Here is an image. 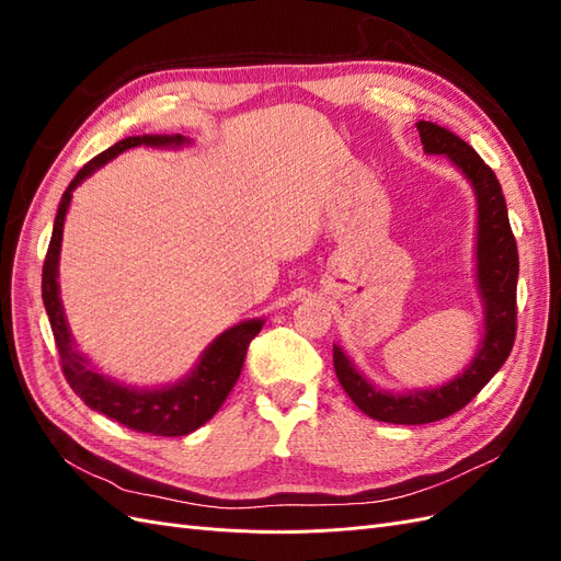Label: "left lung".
Masks as SVG:
<instances>
[{"label": "left lung", "instance_id": "8db88e82", "mask_svg": "<svg viewBox=\"0 0 561 561\" xmlns=\"http://www.w3.org/2000/svg\"><path fill=\"white\" fill-rule=\"evenodd\" d=\"M416 130L423 151L445 154L466 175L478 198V257L474 260H478V290L484 309V336L480 351L461 375L445 386L407 390V393L377 388L355 369L342 348H332L336 379L355 407L371 419L400 423V426L433 423L463 410L503 367L517 332L519 257L501 184L478 151L451 130L431 122H419Z\"/></svg>", "mask_w": 561, "mask_h": 561}]
</instances>
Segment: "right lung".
Listing matches in <instances>:
<instances>
[{"label":"right lung","instance_id":"add662e5","mask_svg":"<svg viewBox=\"0 0 561 561\" xmlns=\"http://www.w3.org/2000/svg\"><path fill=\"white\" fill-rule=\"evenodd\" d=\"M186 142L190 140H186L184 135H133V138L112 145L103 154H98L83 165L60 198L54 233H50V243L42 271V299L48 313L50 330H54L67 383L72 386L75 393L87 402L91 410L118 421L122 426L135 433H151L163 437L190 435L215 416V412L231 393L233 383L239 381L248 346L252 339L260 334L264 320H243L239 325L225 330L206 351L201 353L196 367L184 379L163 388H130L100 375V371L89 363V358H83L77 351L60 301L58 260L65 215L67 208H70L72 192L83 180L130 147H182Z\"/></svg>","mask_w":561,"mask_h":561}]
</instances>
